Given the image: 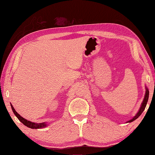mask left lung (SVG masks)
<instances>
[{
  "label": "left lung",
  "mask_w": 155,
  "mask_h": 155,
  "mask_svg": "<svg viewBox=\"0 0 155 155\" xmlns=\"http://www.w3.org/2000/svg\"><path fill=\"white\" fill-rule=\"evenodd\" d=\"M149 89H147V87H146V92H145V97H144L143 101L141 104V105H140V107L139 110V111L137 112V113L136 114V115L134 117L129 120V121H127V123H130V122H133V121H135V119H137V118L139 117L141 115V113L143 112L144 110H145V107H146V105L147 104V101H148V99H149Z\"/></svg>",
  "instance_id": "8db88e82"
}]
</instances>
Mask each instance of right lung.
<instances>
[{"mask_svg": "<svg viewBox=\"0 0 155 155\" xmlns=\"http://www.w3.org/2000/svg\"><path fill=\"white\" fill-rule=\"evenodd\" d=\"M10 105H11L12 111L14 113H15V115L16 116V117L18 118L19 121L21 123H22L25 126L28 127L31 129H40V128H44V127H46L47 126L48 123H46L45 122L42 123H33L30 121H28V120H26V119L23 118L22 117L20 116L18 113L16 111V110L15 109V108H14V107L12 105V104H10Z\"/></svg>", "mask_w": 155, "mask_h": 155, "instance_id": "obj_1", "label": "right lung"}]
</instances>
